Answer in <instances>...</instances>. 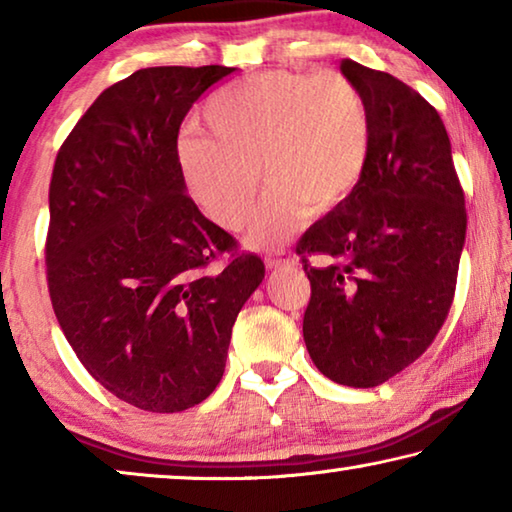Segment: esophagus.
<instances>
[{"label": "esophagus", "mask_w": 512, "mask_h": 512, "mask_svg": "<svg viewBox=\"0 0 512 512\" xmlns=\"http://www.w3.org/2000/svg\"><path fill=\"white\" fill-rule=\"evenodd\" d=\"M266 266L268 268H291V266H296V259H291V257H284L282 253H275V255H266Z\"/></svg>", "instance_id": "34e87169"}]
</instances>
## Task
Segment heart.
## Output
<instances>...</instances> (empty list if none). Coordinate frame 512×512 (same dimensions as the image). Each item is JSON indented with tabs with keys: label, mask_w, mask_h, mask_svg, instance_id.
I'll return each mask as SVG.
<instances>
[{
	"label": "heart",
	"mask_w": 512,
	"mask_h": 512,
	"mask_svg": "<svg viewBox=\"0 0 512 512\" xmlns=\"http://www.w3.org/2000/svg\"><path fill=\"white\" fill-rule=\"evenodd\" d=\"M210 135H185L178 160L194 201L225 230L255 207L259 169L268 192L246 246L287 241L309 212L323 216L359 185L370 124L359 90L336 72L253 74L216 90L203 108Z\"/></svg>",
	"instance_id": "obj_1"
}]
</instances>
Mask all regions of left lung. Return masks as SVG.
Instances as JSON below:
<instances>
[{
    "instance_id": "1",
    "label": "left lung",
    "mask_w": 512,
    "mask_h": 512,
    "mask_svg": "<svg viewBox=\"0 0 512 512\" xmlns=\"http://www.w3.org/2000/svg\"><path fill=\"white\" fill-rule=\"evenodd\" d=\"M370 124L354 192L298 241L311 282L302 336L336 384L372 388L413 363L449 314L465 196L436 108L395 76L343 60ZM320 254L325 267L306 257Z\"/></svg>"
}]
</instances>
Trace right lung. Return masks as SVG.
<instances>
[{"label":"right lung","mask_w":512,"mask_h":512,"mask_svg":"<svg viewBox=\"0 0 512 512\" xmlns=\"http://www.w3.org/2000/svg\"><path fill=\"white\" fill-rule=\"evenodd\" d=\"M235 67H146L103 90L60 146L49 185L47 280L65 339L119 400L192 409L223 377L257 255L187 196L178 131ZM230 252L219 269L213 259Z\"/></svg>","instance_id":"add662e5"}]
</instances>
